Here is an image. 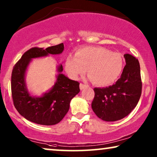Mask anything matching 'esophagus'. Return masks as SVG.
<instances>
[{"label": "esophagus", "mask_w": 157, "mask_h": 157, "mask_svg": "<svg viewBox=\"0 0 157 157\" xmlns=\"http://www.w3.org/2000/svg\"><path fill=\"white\" fill-rule=\"evenodd\" d=\"M88 86L86 84H83V83H80V89L83 90L85 88H87Z\"/></svg>", "instance_id": "esophagus-1"}]
</instances>
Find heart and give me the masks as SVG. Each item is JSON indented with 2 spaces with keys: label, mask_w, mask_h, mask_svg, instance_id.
Wrapping results in <instances>:
<instances>
[{
  "label": "heart",
  "mask_w": 157,
  "mask_h": 157,
  "mask_svg": "<svg viewBox=\"0 0 157 157\" xmlns=\"http://www.w3.org/2000/svg\"><path fill=\"white\" fill-rule=\"evenodd\" d=\"M66 70L73 78L86 71L94 84L106 86L113 83L123 69V59L117 53L106 48L89 46L79 48L75 56H68L66 60Z\"/></svg>",
  "instance_id": "b5f03b06"
}]
</instances>
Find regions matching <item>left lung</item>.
Instances as JSON below:
<instances>
[{
	"instance_id": "left-lung-1",
	"label": "left lung",
	"mask_w": 157,
	"mask_h": 157,
	"mask_svg": "<svg viewBox=\"0 0 157 157\" xmlns=\"http://www.w3.org/2000/svg\"><path fill=\"white\" fill-rule=\"evenodd\" d=\"M126 61L123 72L115 84L106 88H94L91 107L96 115L105 121H116L132 112L138 104L142 83L138 59L124 55Z\"/></svg>"
}]
</instances>
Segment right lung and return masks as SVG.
<instances>
[{
	"label": "right lung",
	"mask_w": 157,
	"mask_h": 157,
	"mask_svg": "<svg viewBox=\"0 0 157 157\" xmlns=\"http://www.w3.org/2000/svg\"><path fill=\"white\" fill-rule=\"evenodd\" d=\"M63 44L44 49L34 47L23 53L13 68L11 92L13 104L20 114L29 121L40 125H55L59 123L69 110L70 102L80 91L78 81L71 80L62 74L63 66L57 67L58 74L54 86L41 96L30 94L25 83V72L31 60L60 54Z\"/></svg>",
	"instance_id": "add662e5"
}]
</instances>
